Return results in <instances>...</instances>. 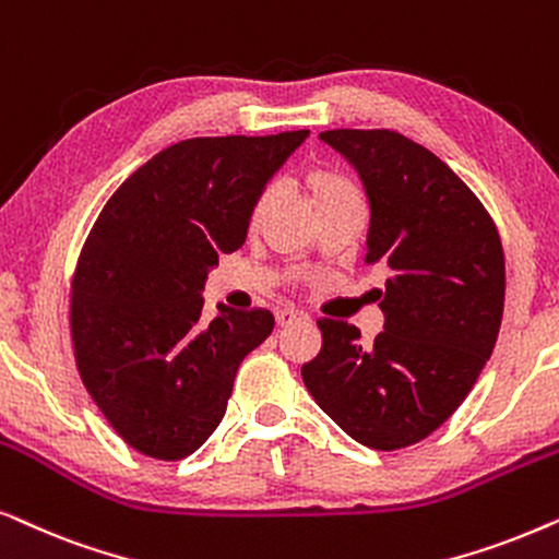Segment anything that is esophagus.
I'll return each instance as SVG.
<instances>
[{
	"mask_svg": "<svg viewBox=\"0 0 559 559\" xmlns=\"http://www.w3.org/2000/svg\"><path fill=\"white\" fill-rule=\"evenodd\" d=\"M307 314L299 309H292V307H284V309H275V322H278V326H288L294 322H307Z\"/></svg>",
	"mask_w": 559,
	"mask_h": 559,
	"instance_id": "1",
	"label": "esophagus"
}]
</instances>
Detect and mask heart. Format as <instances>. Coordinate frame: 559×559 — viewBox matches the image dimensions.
I'll return each instance as SVG.
<instances>
[{"label": "heart", "mask_w": 559, "mask_h": 559, "mask_svg": "<svg viewBox=\"0 0 559 559\" xmlns=\"http://www.w3.org/2000/svg\"><path fill=\"white\" fill-rule=\"evenodd\" d=\"M307 189L311 193V199H314L317 210H322V206H330V204L360 199L357 186L349 181L347 176H342L337 170H330V168H311L307 174ZM267 206H271V191L265 189L250 202L248 229L260 227V222H263V217L267 214Z\"/></svg>", "instance_id": "heart-1"}]
</instances>
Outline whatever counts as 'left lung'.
Here are the masks:
<instances>
[{"instance_id": "1", "label": "left lung", "mask_w": 559, "mask_h": 559, "mask_svg": "<svg viewBox=\"0 0 559 559\" xmlns=\"http://www.w3.org/2000/svg\"><path fill=\"white\" fill-rule=\"evenodd\" d=\"M319 138L366 186V263L389 267L378 304L385 324L362 345L357 326L319 319L322 349L301 378L353 440L401 450L455 414L493 353L506 292L501 237L463 178L414 140L393 130Z\"/></svg>"}]
</instances>
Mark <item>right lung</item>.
Returning <instances> with one entry per match:
<instances>
[{"mask_svg": "<svg viewBox=\"0 0 559 559\" xmlns=\"http://www.w3.org/2000/svg\"><path fill=\"white\" fill-rule=\"evenodd\" d=\"M191 138L166 147L111 193L71 281V337L88 396L130 448L181 460L227 412L237 368L267 334V309L219 304L202 288L248 235L250 202L307 140Z\"/></svg>", "mask_w": 559, "mask_h": 559, "instance_id": "1", "label": "right lung"}]
</instances>
